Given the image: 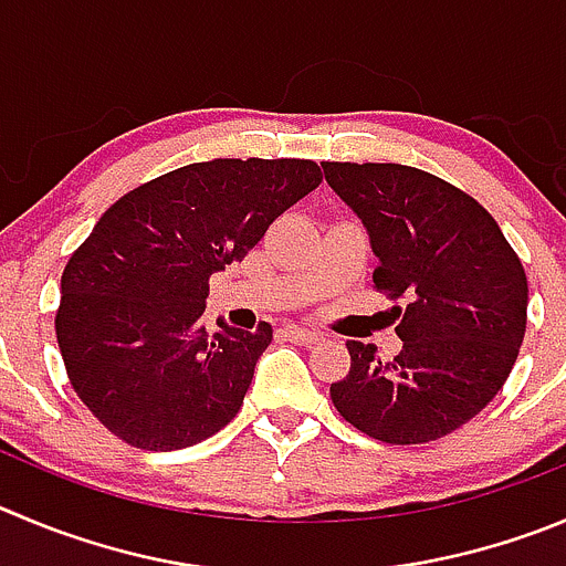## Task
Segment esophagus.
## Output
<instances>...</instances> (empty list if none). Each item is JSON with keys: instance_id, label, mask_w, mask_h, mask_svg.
Masks as SVG:
<instances>
[{"instance_id": "obj_1", "label": "esophagus", "mask_w": 566, "mask_h": 566, "mask_svg": "<svg viewBox=\"0 0 566 566\" xmlns=\"http://www.w3.org/2000/svg\"><path fill=\"white\" fill-rule=\"evenodd\" d=\"M284 337H290V340H295V343H304V346H313V343H321L318 332L301 329V326H295V324L284 326Z\"/></svg>"}]
</instances>
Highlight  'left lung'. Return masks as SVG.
Segmentation results:
<instances>
[{
    "mask_svg": "<svg viewBox=\"0 0 566 566\" xmlns=\"http://www.w3.org/2000/svg\"><path fill=\"white\" fill-rule=\"evenodd\" d=\"M326 184L363 220L402 352L348 340L352 368L329 396L337 413L385 443H427L497 396L527 324V276L497 220L443 178L405 164L321 161Z\"/></svg>",
    "mask_w": 566,
    "mask_h": 566,
    "instance_id": "left-lung-1",
    "label": "left lung"
}]
</instances>
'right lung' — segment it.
<instances>
[{"label":"right lung","instance_id":"obj_1","mask_svg":"<svg viewBox=\"0 0 566 566\" xmlns=\"http://www.w3.org/2000/svg\"><path fill=\"white\" fill-rule=\"evenodd\" d=\"M321 178L310 158H214L130 189L97 220L63 268L55 335L105 430L167 452L234 419L273 329L209 335V276L242 262Z\"/></svg>","mask_w":566,"mask_h":566}]
</instances>
